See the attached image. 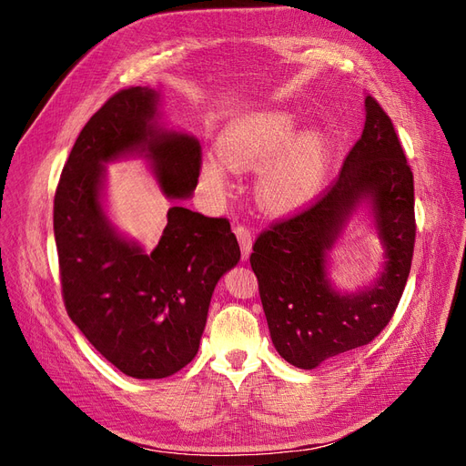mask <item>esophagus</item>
<instances>
[{"mask_svg": "<svg viewBox=\"0 0 466 466\" xmlns=\"http://www.w3.org/2000/svg\"><path fill=\"white\" fill-rule=\"evenodd\" d=\"M235 235L238 238V245H241V255L247 260L248 255H250V250H252V233H250L247 225L237 223L235 225Z\"/></svg>", "mask_w": 466, "mask_h": 466, "instance_id": "1", "label": "esophagus"}]
</instances>
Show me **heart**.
I'll use <instances>...</instances> for the list:
<instances>
[{
    "instance_id": "b5f03b06",
    "label": "heart",
    "mask_w": 466,
    "mask_h": 466,
    "mask_svg": "<svg viewBox=\"0 0 466 466\" xmlns=\"http://www.w3.org/2000/svg\"><path fill=\"white\" fill-rule=\"evenodd\" d=\"M295 132V118L288 112L270 110L233 124L219 137V157L202 161V180L223 192L228 188V164L237 171L262 167L258 196L274 214H289L315 198L330 163V142L320 130Z\"/></svg>"
}]
</instances>
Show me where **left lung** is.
Listing matches in <instances>:
<instances>
[{
    "instance_id": "obj_1",
    "label": "left lung",
    "mask_w": 466,
    "mask_h": 466,
    "mask_svg": "<svg viewBox=\"0 0 466 466\" xmlns=\"http://www.w3.org/2000/svg\"><path fill=\"white\" fill-rule=\"evenodd\" d=\"M361 137L319 198L262 231L250 252L264 315L278 354L299 370L370 344L397 311L414 255V175L387 112L365 95ZM370 198L386 272L356 296L326 281V252L358 201Z\"/></svg>"
}]
</instances>
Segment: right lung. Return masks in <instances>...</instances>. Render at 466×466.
Instances as JSON below:
<instances>
[{"label":"right lung","mask_w":466,"mask_h":466,"mask_svg":"<svg viewBox=\"0 0 466 466\" xmlns=\"http://www.w3.org/2000/svg\"><path fill=\"white\" fill-rule=\"evenodd\" d=\"M157 93L128 87L83 126L54 196L66 311L96 351L136 379H163L198 354L218 279L241 258L229 219L173 206L153 252L124 241L101 208L103 163L146 155L171 198L198 185V139L157 124Z\"/></svg>","instance_id":"right-lung-1"}]
</instances>
